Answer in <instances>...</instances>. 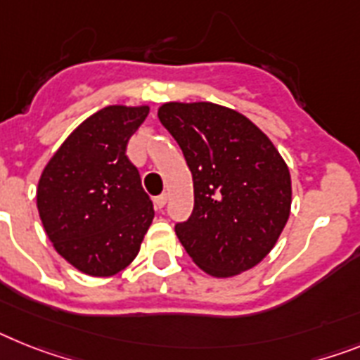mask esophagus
<instances>
[{
    "label": "esophagus",
    "instance_id": "34e87169",
    "mask_svg": "<svg viewBox=\"0 0 360 360\" xmlns=\"http://www.w3.org/2000/svg\"><path fill=\"white\" fill-rule=\"evenodd\" d=\"M166 194H161V195H157V198H153V205H155V208L157 210H161L162 207H165L166 205Z\"/></svg>",
    "mask_w": 360,
    "mask_h": 360
}]
</instances>
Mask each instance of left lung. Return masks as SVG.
Masks as SVG:
<instances>
[{
  "instance_id": "1",
  "label": "left lung",
  "mask_w": 360,
  "mask_h": 360,
  "mask_svg": "<svg viewBox=\"0 0 360 360\" xmlns=\"http://www.w3.org/2000/svg\"><path fill=\"white\" fill-rule=\"evenodd\" d=\"M159 120L183 150L194 212L177 223L201 271L231 278L256 267L291 214V174L271 139L240 111L212 102H166Z\"/></svg>"
}]
</instances>
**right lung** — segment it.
Masks as SVG:
<instances>
[{
  "label": "right lung",
  "mask_w": 360,
  "mask_h": 360,
  "mask_svg": "<svg viewBox=\"0 0 360 360\" xmlns=\"http://www.w3.org/2000/svg\"><path fill=\"white\" fill-rule=\"evenodd\" d=\"M150 105H105L72 129L36 188L45 234L63 259L89 276H113L139 255L153 205L126 157Z\"/></svg>",
  "instance_id": "1"
}]
</instances>
